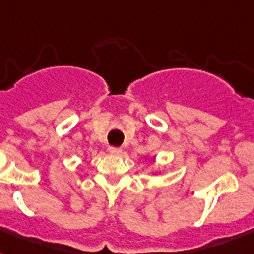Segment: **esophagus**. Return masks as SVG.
<instances>
[{
    "instance_id": "esophagus-1",
    "label": "esophagus",
    "mask_w": 254,
    "mask_h": 254,
    "mask_svg": "<svg viewBox=\"0 0 254 254\" xmlns=\"http://www.w3.org/2000/svg\"><path fill=\"white\" fill-rule=\"evenodd\" d=\"M108 151H109L112 155H120L121 153H123V150H121L120 147H113V146L108 147Z\"/></svg>"
}]
</instances>
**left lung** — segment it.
Segmentation results:
<instances>
[{"instance_id": "left-lung-1", "label": "left lung", "mask_w": 254, "mask_h": 254, "mask_svg": "<svg viewBox=\"0 0 254 254\" xmlns=\"http://www.w3.org/2000/svg\"><path fill=\"white\" fill-rule=\"evenodd\" d=\"M153 174H155V173H153Z\"/></svg>"}]
</instances>
